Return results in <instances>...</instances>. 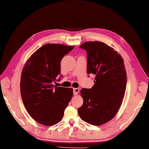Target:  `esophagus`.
I'll return each instance as SVG.
<instances>
[{
  "label": "esophagus",
  "mask_w": 149,
  "mask_h": 149,
  "mask_svg": "<svg viewBox=\"0 0 149 149\" xmlns=\"http://www.w3.org/2000/svg\"><path fill=\"white\" fill-rule=\"evenodd\" d=\"M79 89L78 88H73L74 95H77V94L79 93Z\"/></svg>",
  "instance_id": "1"
}]
</instances>
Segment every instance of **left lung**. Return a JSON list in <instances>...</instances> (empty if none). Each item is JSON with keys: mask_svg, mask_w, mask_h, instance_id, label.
I'll return each instance as SVG.
<instances>
[{"mask_svg": "<svg viewBox=\"0 0 149 149\" xmlns=\"http://www.w3.org/2000/svg\"><path fill=\"white\" fill-rule=\"evenodd\" d=\"M79 48L87 53V74L95 75L92 88H82L79 117L99 126L113 118L120 108L126 91L127 76L124 61L112 47L101 42H86Z\"/></svg>", "mask_w": 149, "mask_h": 149, "instance_id": "left-lung-1", "label": "left lung"}]
</instances>
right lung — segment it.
Masks as SVG:
<instances>
[{
  "mask_svg": "<svg viewBox=\"0 0 149 149\" xmlns=\"http://www.w3.org/2000/svg\"><path fill=\"white\" fill-rule=\"evenodd\" d=\"M73 49V46L47 43L32 54L23 69L21 98L28 114L40 124L52 126L61 121L73 95L71 88L54 85L61 79L57 77L61 60Z\"/></svg>",
  "mask_w": 149,
  "mask_h": 149,
  "instance_id": "right-lung-1",
  "label": "right lung"
}]
</instances>
